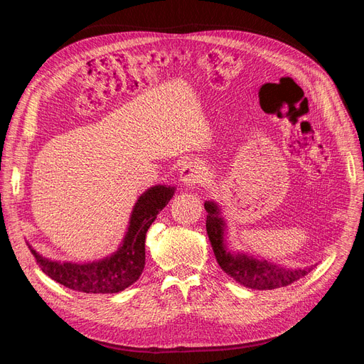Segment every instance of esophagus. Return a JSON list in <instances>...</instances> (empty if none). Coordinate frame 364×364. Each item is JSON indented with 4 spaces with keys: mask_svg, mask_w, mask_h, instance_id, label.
<instances>
[{
    "mask_svg": "<svg viewBox=\"0 0 364 364\" xmlns=\"http://www.w3.org/2000/svg\"><path fill=\"white\" fill-rule=\"evenodd\" d=\"M206 176V170L202 162L190 161L186 162L181 170V182L186 188H194L196 185H200Z\"/></svg>",
    "mask_w": 364,
    "mask_h": 364,
    "instance_id": "obj_1",
    "label": "esophagus"
}]
</instances>
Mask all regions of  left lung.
I'll return each mask as SVG.
<instances>
[{
    "label": "left lung",
    "instance_id": "left-lung-1",
    "mask_svg": "<svg viewBox=\"0 0 364 364\" xmlns=\"http://www.w3.org/2000/svg\"><path fill=\"white\" fill-rule=\"evenodd\" d=\"M206 232L211 241L215 259L225 273L238 284L253 290H273L296 282L310 273L316 266L304 269H287L277 262L258 259L246 253H232L225 245V218L220 215V208L214 202H205Z\"/></svg>",
    "mask_w": 364,
    "mask_h": 364
}]
</instances>
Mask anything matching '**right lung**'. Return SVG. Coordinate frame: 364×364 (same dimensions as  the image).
Wrapping results in <instances>:
<instances>
[{
  "label": "right lung",
  "instance_id": "obj_1",
  "mask_svg": "<svg viewBox=\"0 0 364 364\" xmlns=\"http://www.w3.org/2000/svg\"><path fill=\"white\" fill-rule=\"evenodd\" d=\"M174 186L155 185L139 196L123 243L111 257L92 262H60L39 255L28 243L41 270L51 279L82 293H118L136 282L146 266V234L170 202Z\"/></svg>",
  "mask_w": 364,
  "mask_h": 364
}]
</instances>
